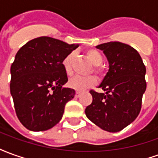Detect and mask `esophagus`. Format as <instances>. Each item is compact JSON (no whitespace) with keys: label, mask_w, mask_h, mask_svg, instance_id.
Here are the masks:
<instances>
[{"label":"esophagus","mask_w":158,"mask_h":158,"mask_svg":"<svg viewBox=\"0 0 158 158\" xmlns=\"http://www.w3.org/2000/svg\"><path fill=\"white\" fill-rule=\"evenodd\" d=\"M80 94H81V92H80V91H79V90H77L75 93V97H77V98H78V97H79V96H80Z\"/></svg>","instance_id":"obj_1"}]
</instances>
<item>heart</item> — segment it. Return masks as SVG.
<instances>
[{
    "mask_svg": "<svg viewBox=\"0 0 158 158\" xmlns=\"http://www.w3.org/2000/svg\"><path fill=\"white\" fill-rule=\"evenodd\" d=\"M86 56L89 60V62L95 66L94 72L98 75H102L103 73V68L101 64L103 62V57L102 54L95 49H90L86 52ZM74 59V53L71 52L66 56L62 60V67L67 75H72L73 73V61ZM96 82V78L94 76L89 77H73L69 80V86L76 90H84L93 86Z\"/></svg>",
    "mask_w": 158,
    "mask_h": 158,
    "instance_id": "heart-1",
    "label": "heart"
}]
</instances>
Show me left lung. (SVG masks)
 <instances>
[{
	"instance_id": "left-lung-1",
	"label": "left lung",
	"mask_w": 158,
	"mask_h": 158,
	"mask_svg": "<svg viewBox=\"0 0 158 158\" xmlns=\"http://www.w3.org/2000/svg\"><path fill=\"white\" fill-rule=\"evenodd\" d=\"M103 52L109 69L99 88L90 90L92 102L85 108L86 117L103 130L118 132L139 115L146 89V67L135 49L118 41L96 46Z\"/></svg>"
}]
</instances>
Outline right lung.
I'll use <instances>...</instances> for the list:
<instances>
[{"mask_svg":"<svg viewBox=\"0 0 158 158\" xmlns=\"http://www.w3.org/2000/svg\"><path fill=\"white\" fill-rule=\"evenodd\" d=\"M79 45L42 36L19 49L11 66L10 91L16 114L26 129L43 131L62 119L75 90L64 88L68 76L62 60Z\"/></svg>","mask_w":158,"mask_h":158,"instance_id":"right-lung-1","label":"right lung"}]
</instances>
